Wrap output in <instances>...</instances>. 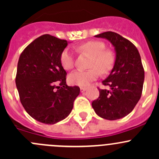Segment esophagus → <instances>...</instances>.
I'll return each instance as SVG.
<instances>
[{"label":"esophagus","mask_w":159,"mask_h":159,"mask_svg":"<svg viewBox=\"0 0 159 159\" xmlns=\"http://www.w3.org/2000/svg\"><path fill=\"white\" fill-rule=\"evenodd\" d=\"M80 90H81V92L83 93V92H84V91H85L86 90H87V88H85V87H81V88H80Z\"/></svg>","instance_id":"esophagus-1"}]
</instances>
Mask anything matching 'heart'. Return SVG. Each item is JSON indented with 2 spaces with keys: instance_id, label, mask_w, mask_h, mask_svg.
<instances>
[{
  "instance_id": "1",
  "label": "heart",
  "mask_w": 159,
  "mask_h": 159,
  "mask_svg": "<svg viewBox=\"0 0 159 159\" xmlns=\"http://www.w3.org/2000/svg\"><path fill=\"white\" fill-rule=\"evenodd\" d=\"M80 51L89 53L92 56L89 70H76L68 75V81L71 84L87 86L91 81L97 79L99 71L107 74L113 68L115 54L111 50H105V44L102 41H91L78 46ZM61 64L65 70H70L75 66V56L69 48H65L61 54Z\"/></svg>"
}]
</instances>
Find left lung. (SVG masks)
Listing matches in <instances>:
<instances>
[{
  "label": "left lung",
  "instance_id": "left-lung-1",
  "mask_svg": "<svg viewBox=\"0 0 159 159\" xmlns=\"http://www.w3.org/2000/svg\"><path fill=\"white\" fill-rule=\"evenodd\" d=\"M94 37L105 38L113 45L115 61L110 75L102 81L109 89H99L98 98L91 105L101 118L120 119L132 111L142 96L145 71L140 54L131 41L115 32Z\"/></svg>",
  "mask_w": 159,
  "mask_h": 159
}]
</instances>
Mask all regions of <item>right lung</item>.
Masks as SVG:
<instances>
[{
    "label": "right lung",
    "mask_w": 159,
    "mask_h": 159,
    "mask_svg": "<svg viewBox=\"0 0 159 159\" xmlns=\"http://www.w3.org/2000/svg\"><path fill=\"white\" fill-rule=\"evenodd\" d=\"M68 43L42 35L19 57L15 82L20 102L30 116L44 124L54 125L66 118L80 94L79 87L67 85V73L61 64V54Z\"/></svg>",
    "instance_id": "right-lung-1"
}]
</instances>
